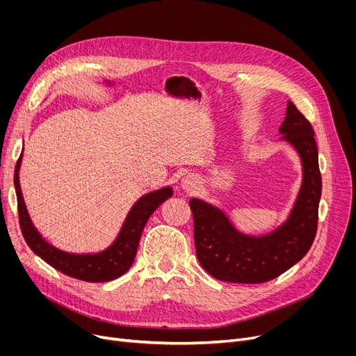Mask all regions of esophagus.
<instances>
[{"label":"esophagus","mask_w":356,"mask_h":356,"mask_svg":"<svg viewBox=\"0 0 356 356\" xmlns=\"http://www.w3.org/2000/svg\"><path fill=\"white\" fill-rule=\"evenodd\" d=\"M197 183L199 181H197V179L195 176H188V177L183 179V188L184 189H193Z\"/></svg>","instance_id":"1"}]
</instances>
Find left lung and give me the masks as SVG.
<instances>
[{
  "label": "left lung",
  "instance_id": "8db88e82",
  "mask_svg": "<svg viewBox=\"0 0 356 356\" xmlns=\"http://www.w3.org/2000/svg\"><path fill=\"white\" fill-rule=\"evenodd\" d=\"M280 133L303 161V184L290 219L275 232L251 238L236 232L227 216L197 199L189 202L193 236L200 266L227 283L259 284L282 275L310 250L319 220L322 175L314 129L293 102H289Z\"/></svg>",
  "mask_w": 356,
  "mask_h": 356
}]
</instances>
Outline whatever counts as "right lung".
<instances>
[{"instance_id": "add662e5", "label": "right lung", "mask_w": 356, "mask_h": 356, "mask_svg": "<svg viewBox=\"0 0 356 356\" xmlns=\"http://www.w3.org/2000/svg\"><path fill=\"white\" fill-rule=\"evenodd\" d=\"M23 156V154H22ZM22 156L18 157L14 172V186L17 193L18 223L22 234L30 250L44 259L49 266L72 278L82 280L88 283H104L115 280L133 266L137 254L141 232L148 218L160 207V204L173 195L170 188L148 193L143 196L129 211L124 227L117 241L104 252L95 255H73L56 250L39 235L29 218L26 204L23 200L20 181H18V168H20Z\"/></svg>"}]
</instances>
